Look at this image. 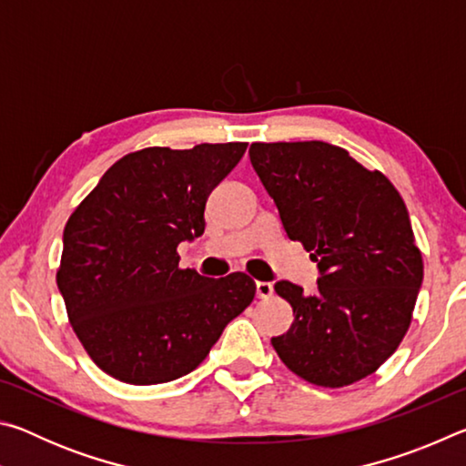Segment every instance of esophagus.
<instances>
[{
	"label": "esophagus",
	"instance_id": "34e87169",
	"mask_svg": "<svg viewBox=\"0 0 466 466\" xmlns=\"http://www.w3.org/2000/svg\"><path fill=\"white\" fill-rule=\"evenodd\" d=\"M273 296V286L269 281H257V298L267 299Z\"/></svg>",
	"mask_w": 466,
	"mask_h": 466
}]
</instances>
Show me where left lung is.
<instances>
[{
  "label": "left lung",
  "mask_w": 466,
  "mask_h": 466,
  "mask_svg": "<svg viewBox=\"0 0 466 466\" xmlns=\"http://www.w3.org/2000/svg\"><path fill=\"white\" fill-rule=\"evenodd\" d=\"M250 164L291 240L319 263V289L275 291L294 309L273 350L306 382L341 389L374 374L403 341L423 279L403 199L380 170L325 141L252 144Z\"/></svg>",
  "instance_id": "left-lung-1"
}]
</instances>
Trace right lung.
<instances>
[{
	"label": "right lung",
	"instance_id": "right-lung-1",
	"mask_svg": "<svg viewBox=\"0 0 466 466\" xmlns=\"http://www.w3.org/2000/svg\"><path fill=\"white\" fill-rule=\"evenodd\" d=\"M244 141L144 147L116 160L63 230L57 288L67 319L102 372L160 384L208 358L257 286L236 271L180 269L177 247L205 230V201L247 152Z\"/></svg>",
	"mask_w": 466,
	"mask_h": 466
}]
</instances>
